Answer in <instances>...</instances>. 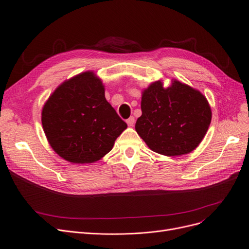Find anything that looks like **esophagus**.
<instances>
[{"label":"esophagus","instance_id":"34e87169","mask_svg":"<svg viewBox=\"0 0 249 249\" xmlns=\"http://www.w3.org/2000/svg\"><path fill=\"white\" fill-rule=\"evenodd\" d=\"M126 123H127V125H128V126L132 127V126L134 125V123H135V118H134V117H130L129 119H127V120H126Z\"/></svg>","mask_w":249,"mask_h":249}]
</instances>
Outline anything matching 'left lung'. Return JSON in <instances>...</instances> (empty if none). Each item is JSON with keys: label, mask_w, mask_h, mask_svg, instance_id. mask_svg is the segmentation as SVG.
<instances>
[{"label": "left lung", "mask_w": 249, "mask_h": 249, "mask_svg": "<svg viewBox=\"0 0 249 249\" xmlns=\"http://www.w3.org/2000/svg\"><path fill=\"white\" fill-rule=\"evenodd\" d=\"M142 115L135 130L154 152L179 156L192 152L205 137L212 119L207 98L200 90L173 80L164 88L161 81L142 90Z\"/></svg>", "instance_id": "obj_1"}]
</instances>
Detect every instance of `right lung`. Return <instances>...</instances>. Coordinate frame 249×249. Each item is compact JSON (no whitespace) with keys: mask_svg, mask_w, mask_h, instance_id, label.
I'll list each match as a JSON object with an SVG mask.
<instances>
[{"mask_svg":"<svg viewBox=\"0 0 249 249\" xmlns=\"http://www.w3.org/2000/svg\"><path fill=\"white\" fill-rule=\"evenodd\" d=\"M41 122L51 148L71 163L103 159L127 128L105 98V86L91 71L60 84L45 102Z\"/></svg>","mask_w":249,"mask_h":249,"instance_id":"add662e5","label":"right lung"}]
</instances>
